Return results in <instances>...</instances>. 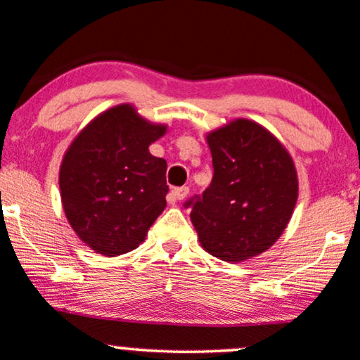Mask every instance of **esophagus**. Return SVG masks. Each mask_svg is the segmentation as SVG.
<instances>
[{"instance_id":"obj_1","label":"esophagus","mask_w":360,"mask_h":360,"mask_svg":"<svg viewBox=\"0 0 360 360\" xmlns=\"http://www.w3.org/2000/svg\"><path fill=\"white\" fill-rule=\"evenodd\" d=\"M189 189L186 186L183 188H174L171 193H169V201H172V203H176V201H181L184 200L188 196Z\"/></svg>"}]
</instances>
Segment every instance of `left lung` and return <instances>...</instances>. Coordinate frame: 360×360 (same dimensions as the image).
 <instances>
[{"instance_id": "obj_1", "label": "left lung", "mask_w": 360, "mask_h": 360, "mask_svg": "<svg viewBox=\"0 0 360 360\" xmlns=\"http://www.w3.org/2000/svg\"><path fill=\"white\" fill-rule=\"evenodd\" d=\"M213 177L193 207L200 244L215 258L246 262L270 250L289 225L299 196L289 150L259 122L244 120L207 133Z\"/></svg>"}]
</instances>
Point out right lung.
<instances>
[{"mask_svg":"<svg viewBox=\"0 0 360 360\" xmlns=\"http://www.w3.org/2000/svg\"><path fill=\"white\" fill-rule=\"evenodd\" d=\"M167 124L145 120L133 104L114 105L75 136L59 167L66 219L90 250L120 256L136 250L164 212L167 162L148 147Z\"/></svg>","mask_w":360,"mask_h":360,"instance_id":"right-lung-1","label":"right lung"}]
</instances>
